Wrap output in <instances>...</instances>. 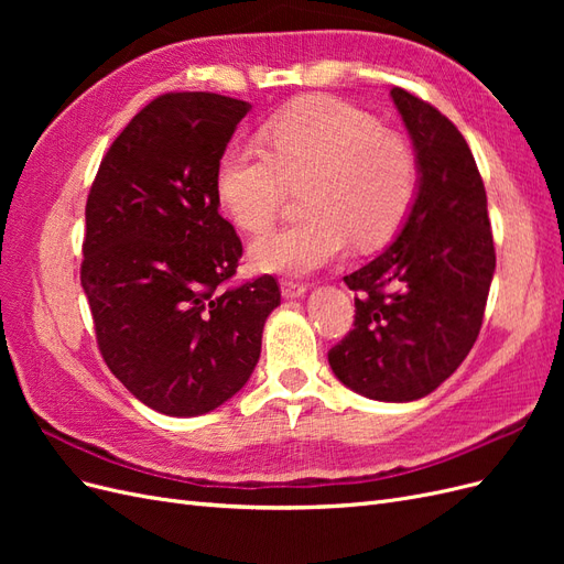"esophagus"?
<instances>
[{
	"mask_svg": "<svg viewBox=\"0 0 564 564\" xmlns=\"http://www.w3.org/2000/svg\"><path fill=\"white\" fill-rule=\"evenodd\" d=\"M280 289H282V296L284 299H301L305 292H308V286H305L303 282L286 280V278L280 282Z\"/></svg>",
	"mask_w": 564,
	"mask_h": 564,
	"instance_id": "1",
	"label": "esophagus"
}]
</instances>
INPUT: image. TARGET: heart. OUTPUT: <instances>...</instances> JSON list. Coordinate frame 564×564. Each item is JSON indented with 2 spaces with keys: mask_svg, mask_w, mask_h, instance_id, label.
Listing matches in <instances>:
<instances>
[{
  "mask_svg": "<svg viewBox=\"0 0 564 564\" xmlns=\"http://www.w3.org/2000/svg\"><path fill=\"white\" fill-rule=\"evenodd\" d=\"M270 151L230 143L216 164V195L237 226L265 230L286 185H299L305 212L296 224L259 237L249 249L263 272L308 275L350 245L388 242L412 209L419 187L414 148L379 119L334 96H308L265 127Z\"/></svg>",
  "mask_w": 564,
  "mask_h": 564,
  "instance_id": "heart-1",
  "label": "heart"
}]
</instances>
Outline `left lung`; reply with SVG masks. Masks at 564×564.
Returning a JSON list of instances; mask_svg holds the SVG:
<instances>
[{
    "label": "left lung",
    "mask_w": 564,
    "mask_h": 564,
    "mask_svg": "<svg viewBox=\"0 0 564 564\" xmlns=\"http://www.w3.org/2000/svg\"><path fill=\"white\" fill-rule=\"evenodd\" d=\"M390 98L416 152V197L392 245L344 278L360 296L329 365L369 400L412 402L447 381L470 352L497 253L485 183L464 135L409 91L395 87Z\"/></svg>",
    "instance_id": "left-lung-1"
}]
</instances>
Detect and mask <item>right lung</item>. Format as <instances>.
Masks as SVG:
<instances>
[{
	"mask_svg": "<svg viewBox=\"0 0 564 564\" xmlns=\"http://www.w3.org/2000/svg\"><path fill=\"white\" fill-rule=\"evenodd\" d=\"M249 104L164 94L117 135L87 199L82 289L100 355L135 400L166 416L228 402L261 357L272 275L224 286L242 242L218 214L216 164Z\"/></svg>",
	"mask_w": 564,
	"mask_h": 564,
	"instance_id": "obj_1",
	"label": "right lung"
}]
</instances>
